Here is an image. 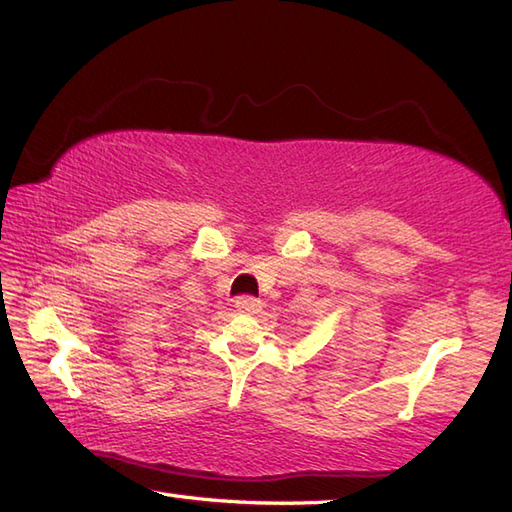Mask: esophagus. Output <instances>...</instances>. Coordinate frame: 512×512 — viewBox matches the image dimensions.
<instances>
[{
  "instance_id": "1",
  "label": "esophagus",
  "mask_w": 512,
  "mask_h": 512,
  "mask_svg": "<svg viewBox=\"0 0 512 512\" xmlns=\"http://www.w3.org/2000/svg\"><path fill=\"white\" fill-rule=\"evenodd\" d=\"M234 306H236V311H238V313L254 315V313H258L260 309H263V302L256 300V298H252V295H241V298H236Z\"/></svg>"
}]
</instances>
